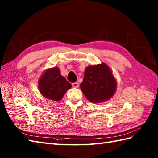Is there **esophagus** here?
Masks as SVG:
<instances>
[{
  "label": "esophagus",
  "instance_id": "esophagus-1",
  "mask_svg": "<svg viewBox=\"0 0 158 158\" xmlns=\"http://www.w3.org/2000/svg\"><path fill=\"white\" fill-rule=\"evenodd\" d=\"M72 86H73V88H79V83H77V82L73 83H72Z\"/></svg>",
  "mask_w": 158,
  "mask_h": 158
}]
</instances>
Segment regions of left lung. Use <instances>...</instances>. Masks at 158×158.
Masks as SVG:
<instances>
[{
	"label": "left lung",
	"mask_w": 158,
	"mask_h": 158,
	"mask_svg": "<svg viewBox=\"0 0 158 158\" xmlns=\"http://www.w3.org/2000/svg\"><path fill=\"white\" fill-rule=\"evenodd\" d=\"M117 85L111 69L102 62L87 67L80 88L89 102L100 103L111 98L116 92Z\"/></svg>",
	"instance_id": "obj_1"
}]
</instances>
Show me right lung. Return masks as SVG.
Here are the masks:
<instances>
[{"label": "right lung", "mask_w": 158, "mask_h": 158, "mask_svg": "<svg viewBox=\"0 0 158 158\" xmlns=\"http://www.w3.org/2000/svg\"><path fill=\"white\" fill-rule=\"evenodd\" d=\"M71 87V84L60 74V69L57 66L46 69L38 81L40 93L53 101L61 100Z\"/></svg>", "instance_id": "add662e5"}]
</instances>
